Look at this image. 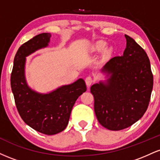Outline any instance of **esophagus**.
I'll use <instances>...</instances> for the list:
<instances>
[{"mask_svg":"<svg viewBox=\"0 0 160 160\" xmlns=\"http://www.w3.org/2000/svg\"><path fill=\"white\" fill-rule=\"evenodd\" d=\"M93 81H94V80H93V78L90 76H88L85 80V82H86V85H87L88 87L92 85V83Z\"/></svg>","mask_w":160,"mask_h":160,"instance_id":"esophagus-1","label":"esophagus"}]
</instances>
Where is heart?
Segmentation results:
<instances>
[{
    "label": "heart",
    "mask_w": 160,
    "mask_h": 160,
    "mask_svg": "<svg viewBox=\"0 0 160 160\" xmlns=\"http://www.w3.org/2000/svg\"><path fill=\"white\" fill-rule=\"evenodd\" d=\"M106 46H107V43L104 42V40H98V41H97L96 43H95L94 44L92 45V51L98 52V51L103 50V49L106 47ZM111 52V49H107V50L105 51V52H104V55H105L106 56H109Z\"/></svg>",
    "instance_id": "obj_1"
}]
</instances>
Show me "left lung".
I'll list each match as a JSON object with an SVG mask.
<instances>
[{
	"instance_id": "obj_1",
	"label": "left lung",
	"mask_w": 160,
	"mask_h": 160,
	"mask_svg": "<svg viewBox=\"0 0 160 160\" xmlns=\"http://www.w3.org/2000/svg\"><path fill=\"white\" fill-rule=\"evenodd\" d=\"M123 55L115 56L102 71L111 74L107 83L91 86L99 123L108 129L122 130L141 119L148 109L153 86L149 58L129 36Z\"/></svg>"
}]
</instances>
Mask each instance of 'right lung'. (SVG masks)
Wrapping results in <instances>:
<instances>
[{
  "label": "right lung",
  "mask_w": 160,
  "mask_h": 160,
  "mask_svg": "<svg viewBox=\"0 0 160 160\" xmlns=\"http://www.w3.org/2000/svg\"><path fill=\"white\" fill-rule=\"evenodd\" d=\"M50 37L49 33H42L23 43L14 58L10 77L11 88L20 117L30 127L49 135L65 129L75 102L86 91L82 79L45 95L37 93L27 86L24 74L25 57L47 47Z\"/></svg>",
  "instance_id": "right-lung-1"
}]
</instances>
